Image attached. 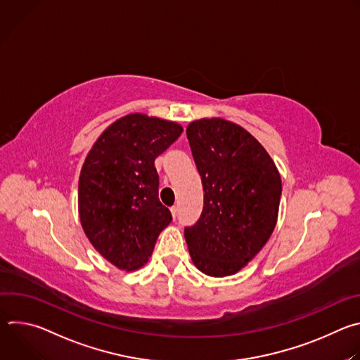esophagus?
Returning <instances> with one entry per match:
<instances>
[{"instance_id": "obj_1", "label": "esophagus", "mask_w": 360, "mask_h": 360, "mask_svg": "<svg viewBox=\"0 0 360 360\" xmlns=\"http://www.w3.org/2000/svg\"><path fill=\"white\" fill-rule=\"evenodd\" d=\"M178 211H179V208H178V207H172V208H171V212H172L174 219H176V217H178Z\"/></svg>"}]
</instances>
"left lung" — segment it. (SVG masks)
Returning <instances> with one entry per match:
<instances>
[{
  "instance_id": "left-lung-1",
  "label": "left lung",
  "mask_w": 360,
  "mask_h": 360,
  "mask_svg": "<svg viewBox=\"0 0 360 360\" xmlns=\"http://www.w3.org/2000/svg\"><path fill=\"white\" fill-rule=\"evenodd\" d=\"M186 136L203 186V210L184 233L195 266L210 276L243 268L271 238L282 195L265 148L242 127L221 120L189 124Z\"/></svg>"
}]
</instances>
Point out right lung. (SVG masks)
Here are the masks:
<instances>
[{
    "mask_svg": "<svg viewBox=\"0 0 360 360\" xmlns=\"http://www.w3.org/2000/svg\"><path fill=\"white\" fill-rule=\"evenodd\" d=\"M182 134V127L131 114L108 127L82 165L79 218L94 248L120 269L142 266L171 221L158 198L155 158Z\"/></svg>",
    "mask_w": 360,
    "mask_h": 360,
    "instance_id": "right-lung-1",
    "label": "right lung"
}]
</instances>
